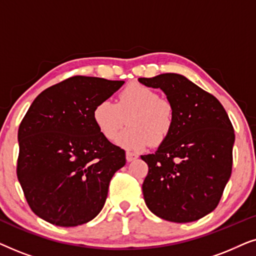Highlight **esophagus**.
I'll use <instances>...</instances> for the list:
<instances>
[{"label": "esophagus", "mask_w": 256, "mask_h": 256, "mask_svg": "<svg viewBox=\"0 0 256 256\" xmlns=\"http://www.w3.org/2000/svg\"><path fill=\"white\" fill-rule=\"evenodd\" d=\"M126 158H127L128 162H132V160H134L138 158V155H136L135 152H126Z\"/></svg>", "instance_id": "obj_1"}]
</instances>
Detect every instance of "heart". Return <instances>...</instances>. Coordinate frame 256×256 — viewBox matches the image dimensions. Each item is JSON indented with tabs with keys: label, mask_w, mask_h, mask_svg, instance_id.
<instances>
[{
	"label": "heart",
	"mask_w": 256,
	"mask_h": 256,
	"mask_svg": "<svg viewBox=\"0 0 256 256\" xmlns=\"http://www.w3.org/2000/svg\"><path fill=\"white\" fill-rule=\"evenodd\" d=\"M93 120L104 138L114 141L124 124L129 127L118 142L126 148L141 149L152 143L158 146L172 130L174 107L157 90L141 84H130L118 96L116 104L110 100L94 107Z\"/></svg>",
	"instance_id": "b5f03b06"
}]
</instances>
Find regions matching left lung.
Masks as SVG:
<instances>
[{
    "instance_id": "1",
    "label": "left lung",
    "mask_w": 256,
    "mask_h": 256,
    "mask_svg": "<svg viewBox=\"0 0 256 256\" xmlns=\"http://www.w3.org/2000/svg\"><path fill=\"white\" fill-rule=\"evenodd\" d=\"M160 88L174 107V124L156 152L143 155L144 202L168 222H191L218 206L232 174L234 129L216 96L176 73L140 78Z\"/></svg>"
}]
</instances>
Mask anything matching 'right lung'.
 <instances>
[{
    "instance_id": "right-lung-1",
    "label": "right lung",
    "mask_w": 256,
    "mask_h": 256,
    "mask_svg": "<svg viewBox=\"0 0 256 256\" xmlns=\"http://www.w3.org/2000/svg\"><path fill=\"white\" fill-rule=\"evenodd\" d=\"M124 82L74 76L43 90L18 128L17 178L34 214L73 227L102 210L126 152L98 129L94 107Z\"/></svg>"
}]
</instances>
